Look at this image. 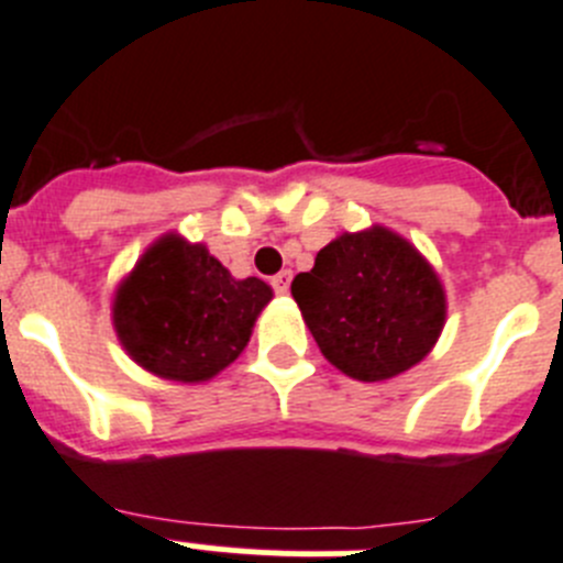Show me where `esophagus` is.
I'll return each instance as SVG.
<instances>
[{"mask_svg": "<svg viewBox=\"0 0 563 563\" xmlns=\"http://www.w3.org/2000/svg\"><path fill=\"white\" fill-rule=\"evenodd\" d=\"M269 283H272V288H275V294H288V286H291V272L288 269L277 272Z\"/></svg>", "mask_w": 563, "mask_h": 563, "instance_id": "34e87169", "label": "esophagus"}]
</instances>
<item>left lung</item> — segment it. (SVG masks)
I'll list each match as a JSON object with an SVG mask.
<instances>
[{
    "label": "left lung",
    "mask_w": 563,
    "mask_h": 563,
    "mask_svg": "<svg viewBox=\"0 0 563 563\" xmlns=\"http://www.w3.org/2000/svg\"><path fill=\"white\" fill-rule=\"evenodd\" d=\"M291 294L324 358L366 383L419 364L448 313L428 261L386 228L330 241Z\"/></svg>",
    "instance_id": "1"
}]
</instances>
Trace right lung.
Wrapping results in <instances>:
<instances>
[{"instance_id": "right-lung-1", "label": "right lung", "mask_w": 563, "mask_h": 563, "mask_svg": "<svg viewBox=\"0 0 563 563\" xmlns=\"http://www.w3.org/2000/svg\"><path fill=\"white\" fill-rule=\"evenodd\" d=\"M269 299L264 280H235L202 244L163 235L115 291L113 324L135 364L199 383L239 358Z\"/></svg>"}]
</instances>
